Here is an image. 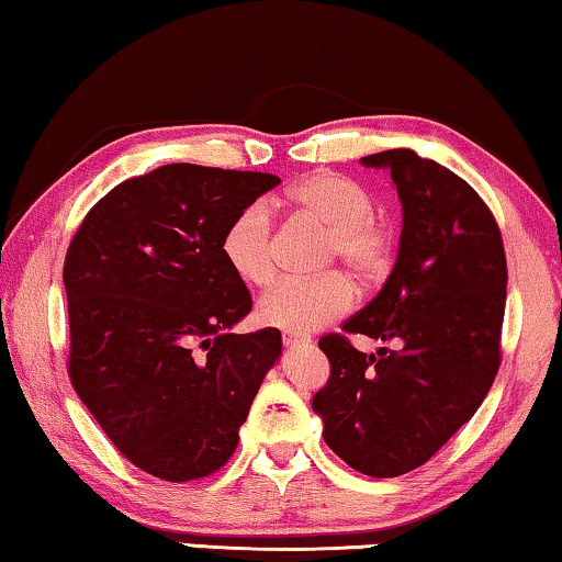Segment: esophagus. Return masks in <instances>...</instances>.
<instances>
[{
    "instance_id": "obj_1",
    "label": "esophagus",
    "mask_w": 562,
    "mask_h": 562,
    "mask_svg": "<svg viewBox=\"0 0 562 562\" xmlns=\"http://www.w3.org/2000/svg\"><path fill=\"white\" fill-rule=\"evenodd\" d=\"M308 337H301V335H283V345L286 347H301V345H308Z\"/></svg>"
}]
</instances>
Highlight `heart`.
Returning a JSON list of instances; mask_svg holds the SVG:
<instances>
[{"mask_svg":"<svg viewBox=\"0 0 562 562\" xmlns=\"http://www.w3.org/2000/svg\"><path fill=\"white\" fill-rule=\"evenodd\" d=\"M289 202L329 231L324 261H341L357 279L372 281L393 263L395 235L375 215V198L349 177L322 172L289 192ZM221 254L231 271L250 286H266L276 273L273 223L266 202H250L227 223ZM352 283L341 273L319 279H283L258 301V319L283 331H314L352 304Z\"/></svg>","mask_w":562,"mask_h":562,"instance_id":"obj_1","label":"heart"}]
</instances>
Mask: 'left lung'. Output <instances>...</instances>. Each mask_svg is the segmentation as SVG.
Masks as SVG:
<instances>
[{"label": "left lung", "mask_w": 562, "mask_h": 562, "mask_svg": "<svg viewBox=\"0 0 562 562\" xmlns=\"http://www.w3.org/2000/svg\"><path fill=\"white\" fill-rule=\"evenodd\" d=\"M360 161L390 172L403 231L387 281L341 329L395 349L380 347L375 360L341 335L322 337L331 375L312 408L341 461L385 479L426 463L490 393L507 258L490 207L451 169L413 149Z\"/></svg>", "instance_id": "1"}]
</instances>
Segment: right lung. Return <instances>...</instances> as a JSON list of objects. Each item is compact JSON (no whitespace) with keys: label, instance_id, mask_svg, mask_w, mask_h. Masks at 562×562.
Returning a JSON list of instances; mask_svg holds the SVG:
<instances>
[{"label":"right lung","instance_id":"add662e5","mask_svg":"<svg viewBox=\"0 0 562 562\" xmlns=\"http://www.w3.org/2000/svg\"><path fill=\"white\" fill-rule=\"evenodd\" d=\"M281 180L165 165L113 187L65 256L70 380L146 474L190 482L233 457L281 331L233 335L250 294L227 268V223Z\"/></svg>","mask_w":562,"mask_h":562}]
</instances>
